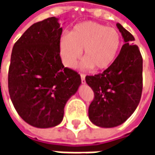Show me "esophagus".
I'll use <instances>...</instances> for the list:
<instances>
[{
    "label": "esophagus",
    "mask_w": 155,
    "mask_h": 155,
    "mask_svg": "<svg viewBox=\"0 0 155 155\" xmlns=\"http://www.w3.org/2000/svg\"><path fill=\"white\" fill-rule=\"evenodd\" d=\"M81 82H82V84H84V83H85V74H81Z\"/></svg>",
    "instance_id": "34e87169"
}]
</instances>
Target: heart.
<instances>
[{
  "mask_svg": "<svg viewBox=\"0 0 155 155\" xmlns=\"http://www.w3.org/2000/svg\"><path fill=\"white\" fill-rule=\"evenodd\" d=\"M120 45L121 37L116 29L96 22L85 21L74 25L69 35L61 36L59 51L66 67H75L84 50V60L81 66L103 71L114 62Z\"/></svg>",
  "mask_w": 155,
  "mask_h": 155,
  "instance_id": "heart-1",
  "label": "heart"
}]
</instances>
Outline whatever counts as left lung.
Masks as SVG:
<instances>
[{
    "label": "left lung",
    "mask_w": 155,
    "mask_h": 155,
    "mask_svg": "<svg viewBox=\"0 0 155 155\" xmlns=\"http://www.w3.org/2000/svg\"><path fill=\"white\" fill-rule=\"evenodd\" d=\"M124 44L120 54L102 73L87 75L85 81L94 91L89 118L102 128H112L126 121L140 103L143 90V59L140 49L132 45L131 33L117 23Z\"/></svg>",
    "instance_id": "1"
}]
</instances>
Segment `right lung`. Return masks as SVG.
I'll use <instances>...</instances> for the list:
<instances>
[{"instance_id": "add662e5", "label": "right lung", "mask_w": 155, "mask_h": 155, "mask_svg": "<svg viewBox=\"0 0 155 155\" xmlns=\"http://www.w3.org/2000/svg\"><path fill=\"white\" fill-rule=\"evenodd\" d=\"M61 33L58 18L49 17L30 26L12 49L9 94L19 115L37 128L61 123L64 105L81 84V75L62 64Z\"/></svg>"}]
</instances>
